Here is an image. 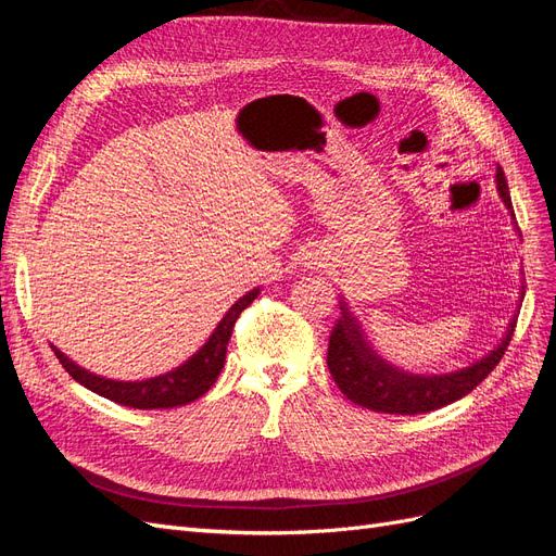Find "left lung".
Instances as JSON below:
<instances>
[{
    "instance_id": "obj_1",
    "label": "left lung",
    "mask_w": 556,
    "mask_h": 556,
    "mask_svg": "<svg viewBox=\"0 0 556 556\" xmlns=\"http://www.w3.org/2000/svg\"><path fill=\"white\" fill-rule=\"evenodd\" d=\"M496 188L501 199L506 201V206L513 211L508 180L501 166L496 172ZM515 327H517V319H510V329L506 333V339H503L496 350H492L490 355L476 362L473 366H468L464 371L450 374V376L427 378V376L401 374L390 364L378 359L364 343L355 319H352L343 308L341 319L333 325L329 333L327 366L333 382L339 384V390L352 403H359V406L368 410L390 413V415L429 413V410H439L447 406V403L466 396L468 392H473L476 387L494 371L501 357L506 355L508 343L513 341Z\"/></svg>"
}]
</instances>
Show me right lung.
<instances>
[{
	"label": "right lung",
	"instance_id": "1",
	"mask_svg": "<svg viewBox=\"0 0 556 556\" xmlns=\"http://www.w3.org/2000/svg\"><path fill=\"white\" fill-rule=\"evenodd\" d=\"M257 294L260 290H252L245 296H241L220 319V325H217L206 345L182 366H178L176 371L164 374L160 378H150L141 382H115V380H106V378L83 371V368H78L74 362L66 359L58 348H55V355L64 371L70 374L76 382L88 387V390H92L99 396H104L113 403H121V406L139 408V410L185 406V403L204 396L217 380V376H220L225 357H227V343L231 339V329L237 325L239 315L252 304V301H255Z\"/></svg>",
	"mask_w": 556,
	"mask_h": 556
}]
</instances>
